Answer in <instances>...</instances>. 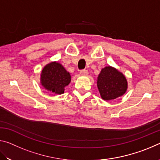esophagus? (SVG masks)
Here are the masks:
<instances>
[{"instance_id": "obj_1", "label": "esophagus", "mask_w": 160, "mask_h": 160, "mask_svg": "<svg viewBox=\"0 0 160 160\" xmlns=\"http://www.w3.org/2000/svg\"><path fill=\"white\" fill-rule=\"evenodd\" d=\"M80 74L82 75H87L88 74V70H85V69H83V70H80Z\"/></svg>"}]
</instances>
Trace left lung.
<instances>
[{"instance_id":"obj_1","label":"left lung","mask_w":160,"mask_h":160,"mask_svg":"<svg viewBox=\"0 0 160 160\" xmlns=\"http://www.w3.org/2000/svg\"><path fill=\"white\" fill-rule=\"evenodd\" d=\"M127 80L124 75L111 66L102 70L97 78V88L104 100H112L122 96L127 90Z\"/></svg>"}]
</instances>
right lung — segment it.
Segmentation results:
<instances>
[{
  "label": "right lung",
  "instance_id": "1",
  "mask_svg": "<svg viewBox=\"0 0 160 160\" xmlns=\"http://www.w3.org/2000/svg\"><path fill=\"white\" fill-rule=\"evenodd\" d=\"M71 78L63 66L57 62H51L43 68L41 83L48 91L61 94L64 92L65 87L68 85Z\"/></svg>",
  "mask_w": 160,
  "mask_h": 160
}]
</instances>
